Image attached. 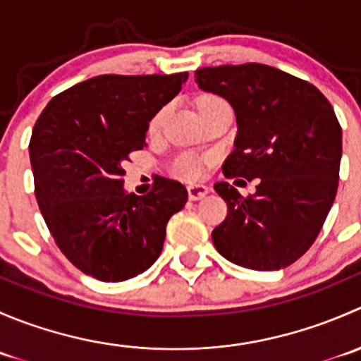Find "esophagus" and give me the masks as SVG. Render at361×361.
Returning a JSON list of instances; mask_svg holds the SVG:
<instances>
[{
	"mask_svg": "<svg viewBox=\"0 0 361 361\" xmlns=\"http://www.w3.org/2000/svg\"><path fill=\"white\" fill-rule=\"evenodd\" d=\"M187 190L190 201H201V199H204L209 194V188H207L206 185H188Z\"/></svg>",
	"mask_w": 361,
	"mask_h": 361,
	"instance_id": "34e87169",
	"label": "esophagus"
}]
</instances>
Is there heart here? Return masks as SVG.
I'll use <instances>...</instances> for the list:
<instances>
[{
  "label": "heart",
  "instance_id": "obj_1",
  "mask_svg": "<svg viewBox=\"0 0 361 361\" xmlns=\"http://www.w3.org/2000/svg\"><path fill=\"white\" fill-rule=\"evenodd\" d=\"M221 103H225V101H221L220 97L204 96L201 97V101H199V110H202V108H207V106H213V104H221ZM164 113H166V110H160L157 115L150 120V127H148L150 133H157L160 123H162ZM173 169H174V174L183 178V180H197V178L202 174L201 162H199L195 157H192V155H181V157H178L176 162H174Z\"/></svg>",
  "mask_w": 361,
  "mask_h": 361
}]
</instances>
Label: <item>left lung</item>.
<instances>
[{"label":"left lung","instance_id":"1","mask_svg":"<svg viewBox=\"0 0 361 361\" xmlns=\"http://www.w3.org/2000/svg\"><path fill=\"white\" fill-rule=\"evenodd\" d=\"M195 83L235 113L225 176L260 180L250 197L214 183L228 207L211 234L214 248L253 271L288 267L311 248L336 201L342 130L332 104L311 83L265 64L202 68Z\"/></svg>","mask_w":361,"mask_h":361}]
</instances>
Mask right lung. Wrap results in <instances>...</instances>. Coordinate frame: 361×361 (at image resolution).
Here are the masks:
<instances>
[{
	"mask_svg": "<svg viewBox=\"0 0 361 361\" xmlns=\"http://www.w3.org/2000/svg\"><path fill=\"white\" fill-rule=\"evenodd\" d=\"M187 78L94 76L39 115L29 143L36 201L57 246L83 274L126 281L159 258L167 221L183 209L188 192L160 178L150 194H129L123 164L147 147L148 123Z\"/></svg>",
	"mask_w": 361,
	"mask_h": 361,
	"instance_id": "obj_1",
	"label": "right lung"
}]
</instances>
